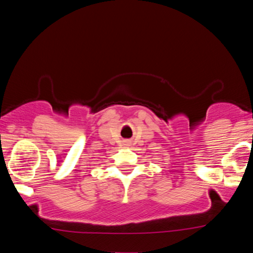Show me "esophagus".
I'll list each match as a JSON object with an SVG mask.
<instances>
[{"label":"esophagus","mask_w":253,"mask_h":253,"mask_svg":"<svg viewBox=\"0 0 253 253\" xmlns=\"http://www.w3.org/2000/svg\"><path fill=\"white\" fill-rule=\"evenodd\" d=\"M129 145V141L128 140H125L124 141V147H127Z\"/></svg>","instance_id":"esophagus-1"}]
</instances>
